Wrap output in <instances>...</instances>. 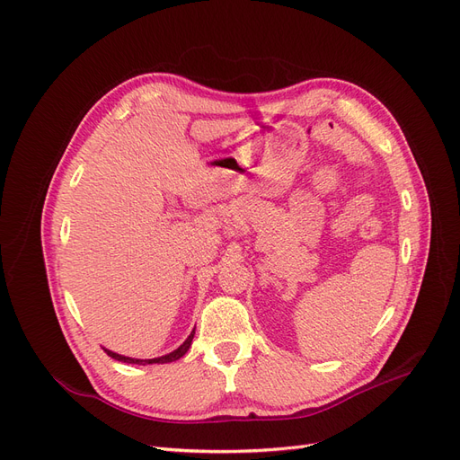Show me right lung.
<instances>
[{
  "mask_svg": "<svg viewBox=\"0 0 460 460\" xmlns=\"http://www.w3.org/2000/svg\"><path fill=\"white\" fill-rule=\"evenodd\" d=\"M193 333H196V330H193L190 335H188V340L177 349V350H173V352H169V354H165V356H162V358H155V359H136V358H127V356H120V354H115V352H111V350H106V354L108 356H111L113 359H119V361H127V364H137V366H147V364H169V361H175V359H179V358H182L186 352H188V349H190V345H191V340H193Z\"/></svg>",
  "mask_w": 460,
  "mask_h": 460,
  "instance_id": "add662e5",
  "label": "right lung"
}]
</instances>
